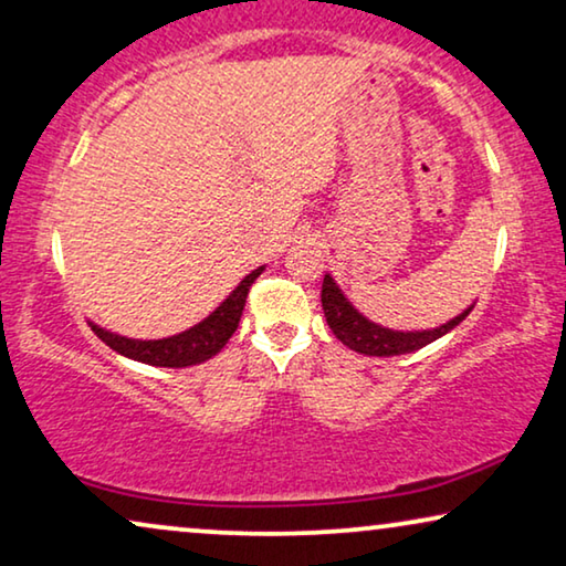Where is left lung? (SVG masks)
<instances>
[{"label": "left lung", "instance_id": "obj_1", "mask_svg": "<svg viewBox=\"0 0 566 566\" xmlns=\"http://www.w3.org/2000/svg\"><path fill=\"white\" fill-rule=\"evenodd\" d=\"M321 302L333 336H336L344 346L352 348V352L364 356H400L418 352V348L433 344V340H439L446 333L457 328L474 307L469 305L464 313H459L457 317H451L449 323H443L439 328L431 331H392L361 315L359 310L348 302L346 294L340 292V286L331 274H325L323 280Z\"/></svg>", "mask_w": 566, "mask_h": 566}]
</instances>
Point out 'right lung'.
<instances>
[{
  "instance_id": "1",
  "label": "right lung",
  "mask_w": 566,
  "mask_h": 566,
  "mask_svg": "<svg viewBox=\"0 0 566 566\" xmlns=\"http://www.w3.org/2000/svg\"><path fill=\"white\" fill-rule=\"evenodd\" d=\"M264 272V266L253 269L245 280L212 310L210 315L200 321L192 328L177 333L169 338H156V340H140V338H127L120 333H113L107 328H99L97 323H90L92 331L113 348V352L127 356V359L150 364V366H171V369H181V366H195L207 359H212L222 346L228 344V338L233 336L241 321L245 297H249L251 284L256 282V276Z\"/></svg>"
}]
</instances>
